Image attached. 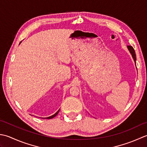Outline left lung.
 I'll return each instance as SVG.
<instances>
[{
	"label": "left lung",
	"instance_id": "8db88e82",
	"mask_svg": "<svg viewBox=\"0 0 147 147\" xmlns=\"http://www.w3.org/2000/svg\"><path fill=\"white\" fill-rule=\"evenodd\" d=\"M127 49L129 51L130 53L131 54V55H132L133 58L134 59V62H135V64H136V54H135V51H134V49L132 46H127Z\"/></svg>",
	"mask_w": 147,
	"mask_h": 147
}]
</instances>
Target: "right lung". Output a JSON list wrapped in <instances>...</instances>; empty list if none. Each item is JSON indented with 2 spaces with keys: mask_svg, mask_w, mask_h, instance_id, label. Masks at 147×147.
Here are the masks:
<instances>
[{
  "mask_svg": "<svg viewBox=\"0 0 147 147\" xmlns=\"http://www.w3.org/2000/svg\"><path fill=\"white\" fill-rule=\"evenodd\" d=\"M59 110H58V112H57L56 113H55V114H54V115H51V116H50V117H46V119H53V117H55L56 116V115H57V114H58V112H59Z\"/></svg>",
  "mask_w": 147,
  "mask_h": 147,
  "instance_id": "right-lung-1",
  "label": "right lung"
}]
</instances>
